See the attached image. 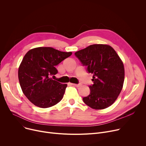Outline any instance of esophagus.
<instances>
[{
    "instance_id": "obj_1",
    "label": "esophagus",
    "mask_w": 146,
    "mask_h": 146,
    "mask_svg": "<svg viewBox=\"0 0 146 146\" xmlns=\"http://www.w3.org/2000/svg\"><path fill=\"white\" fill-rule=\"evenodd\" d=\"M72 84V85H73V86H76V87H79V86H80L82 85L80 83H79V84H75V83H71Z\"/></svg>"
}]
</instances>
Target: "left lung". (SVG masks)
Returning a JSON list of instances; mask_svg holds the SVG:
<instances>
[{
    "label": "left lung",
    "mask_w": 146,
    "mask_h": 146,
    "mask_svg": "<svg viewBox=\"0 0 146 146\" xmlns=\"http://www.w3.org/2000/svg\"><path fill=\"white\" fill-rule=\"evenodd\" d=\"M86 71L93 74L90 94L83 98L85 104L95 110L111 106L119 95L124 81L123 63L108 45L94 44L74 53Z\"/></svg>",
    "instance_id": "8db88e82"
}]
</instances>
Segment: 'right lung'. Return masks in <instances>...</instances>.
Returning a JSON list of instances; mask_svg holds the SVG:
<instances>
[{"instance_id":"1","label":"right lung","mask_w":146,"mask_h":146,"mask_svg":"<svg viewBox=\"0 0 146 146\" xmlns=\"http://www.w3.org/2000/svg\"><path fill=\"white\" fill-rule=\"evenodd\" d=\"M72 54L51 47H38L27 52L19 67L18 78L23 93L30 102L46 108L62 99L67 84L51 77L58 73L56 66Z\"/></svg>"}]
</instances>
